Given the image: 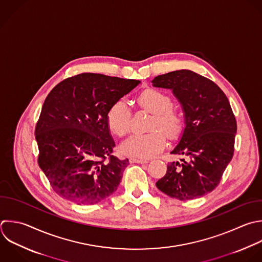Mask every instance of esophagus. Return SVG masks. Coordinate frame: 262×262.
Returning a JSON list of instances; mask_svg holds the SVG:
<instances>
[{
  "instance_id": "1",
  "label": "esophagus",
  "mask_w": 262,
  "mask_h": 262,
  "mask_svg": "<svg viewBox=\"0 0 262 262\" xmlns=\"http://www.w3.org/2000/svg\"><path fill=\"white\" fill-rule=\"evenodd\" d=\"M129 162H130L131 164H134V163H136V164H147V163H148V162H147V161H145V160L134 159V158H131V159L129 160Z\"/></svg>"
}]
</instances>
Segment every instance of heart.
I'll list each match as a JSON object with an SVG mask.
<instances>
[{
	"label": "heart",
	"mask_w": 262,
	"mask_h": 262,
	"mask_svg": "<svg viewBox=\"0 0 262 262\" xmlns=\"http://www.w3.org/2000/svg\"><path fill=\"white\" fill-rule=\"evenodd\" d=\"M141 108L152 113L148 129L144 134H133L121 144V151L125 156L150 159L160 154L166 145V136L174 141L181 137L184 130L182 114L172 107L171 97L158 89H146L138 96ZM110 130L118 136H124L131 129L132 112L124 99L112 104L106 114ZM164 133L163 134L162 132Z\"/></svg>",
	"instance_id": "obj_1"
}]
</instances>
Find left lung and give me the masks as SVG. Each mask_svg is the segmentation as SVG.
Instances as JSON below:
<instances>
[{
  "instance_id": "left-lung-1",
  "label": "left lung",
  "mask_w": 262,
  "mask_h": 262,
  "mask_svg": "<svg viewBox=\"0 0 262 262\" xmlns=\"http://www.w3.org/2000/svg\"><path fill=\"white\" fill-rule=\"evenodd\" d=\"M151 82L173 91L185 119L181 139L171 151L184 159L168 163L166 175L156 185L180 201L201 198L217 187L233 156L236 121L229 101L214 82L188 70Z\"/></svg>"
}]
</instances>
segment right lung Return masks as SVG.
Segmentation results:
<instances>
[{
  "instance_id": "right-lung-1",
  "label": "right lung",
  "mask_w": 262,
  "mask_h": 262,
  "mask_svg": "<svg viewBox=\"0 0 262 262\" xmlns=\"http://www.w3.org/2000/svg\"><path fill=\"white\" fill-rule=\"evenodd\" d=\"M140 81L84 73L46 97L35 134L38 163L53 190L78 205H94L117 190L129 161L113 155L106 114Z\"/></svg>"
}]
</instances>
